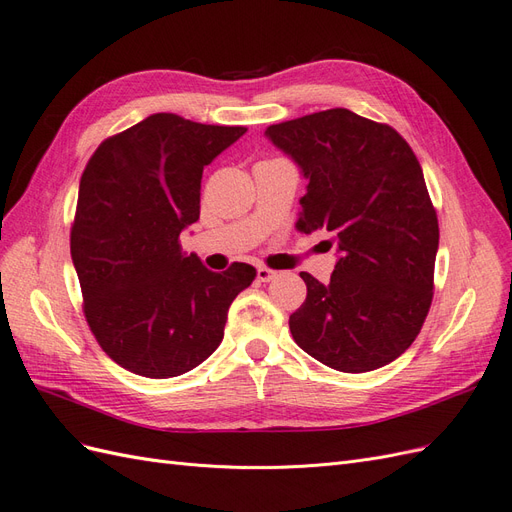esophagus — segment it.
I'll use <instances>...</instances> for the list:
<instances>
[{
	"instance_id": "obj_1",
	"label": "esophagus",
	"mask_w": 512,
	"mask_h": 512,
	"mask_svg": "<svg viewBox=\"0 0 512 512\" xmlns=\"http://www.w3.org/2000/svg\"><path fill=\"white\" fill-rule=\"evenodd\" d=\"M275 275H277V273H275L273 269H269V267H258V269H256V277H258V282H271Z\"/></svg>"
}]
</instances>
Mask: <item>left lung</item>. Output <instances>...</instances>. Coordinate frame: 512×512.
<instances>
[{
	"mask_svg": "<svg viewBox=\"0 0 512 512\" xmlns=\"http://www.w3.org/2000/svg\"><path fill=\"white\" fill-rule=\"evenodd\" d=\"M265 134L309 181L297 228L329 230L339 252L329 284L301 273L294 342L346 374L389 365L421 333L433 299L440 230L421 164L397 130L348 108Z\"/></svg>",
	"mask_w": 512,
	"mask_h": 512,
	"instance_id": "left-lung-1",
	"label": "left lung"
}]
</instances>
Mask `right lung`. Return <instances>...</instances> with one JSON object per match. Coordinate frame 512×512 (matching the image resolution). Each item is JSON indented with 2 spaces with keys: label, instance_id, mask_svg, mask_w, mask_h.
I'll list each match as a JSON object with an SVG mask.
<instances>
[{
  "label": "right lung",
  "instance_id": "obj_1",
  "mask_svg": "<svg viewBox=\"0 0 512 512\" xmlns=\"http://www.w3.org/2000/svg\"><path fill=\"white\" fill-rule=\"evenodd\" d=\"M245 132L156 113L106 138L83 170L70 232L83 312L132 374L175 378L203 363L230 303L254 282L252 265L213 273L179 243L200 215L203 168Z\"/></svg>",
  "mask_w": 512,
  "mask_h": 512
}]
</instances>
